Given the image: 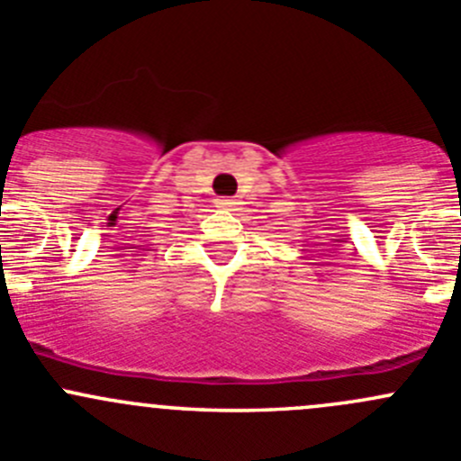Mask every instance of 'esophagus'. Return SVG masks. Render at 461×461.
<instances>
[{
	"label": "esophagus",
	"instance_id": "esophagus-1",
	"mask_svg": "<svg viewBox=\"0 0 461 461\" xmlns=\"http://www.w3.org/2000/svg\"><path fill=\"white\" fill-rule=\"evenodd\" d=\"M221 204L225 209H234V207H239V201H236V198H222Z\"/></svg>",
	"mask_w": 461,
	"mask_h": 461
}]
</instances>
